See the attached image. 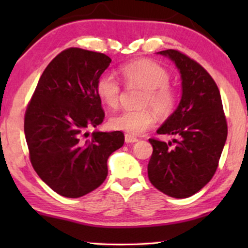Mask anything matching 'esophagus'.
Here are the masks:
<instances>
[{
	"instance_id": "1",
	"label": "esophagus",
	"mask_w": 248,
	"mask_h": 248,
	"mask_svg": "<svg viewBox=\"0 0 248 248\" xmlns=\"http://www.w3.org/2000/svg\"><path fill=\"white\" fill-rule=\"evenodd\" d=\"M139 140L133 135L131 134H125V143H134V142H138Z\"/></svg>"
}]
</instances>
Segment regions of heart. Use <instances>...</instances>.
Instances as JSON below:
<instances>
[{"label": "heart", "mask_w": 248, "mask_h": 248, "mask_svg": "<svg viewBox=\"0 0 248 248\" xmlns=\"http://www.w3.org/2000/svg\"><path fill=\"white\" fill-rule=\"evenodd\" d=\"M121 72L128 86L145 90L142 107H151L160 117H167L174 111L177 96L168 84L170 76L165 67L152 61L141 60L125 64L121 67ZM96 93L107 107H117L121 87L114 74L106 72L98 78ZM154 122L155 115L151 109L125 110L109 118V126L113 130L139 135L147 131Z\"/></svg>", "instance_id": "heart-1"}]
</instances>
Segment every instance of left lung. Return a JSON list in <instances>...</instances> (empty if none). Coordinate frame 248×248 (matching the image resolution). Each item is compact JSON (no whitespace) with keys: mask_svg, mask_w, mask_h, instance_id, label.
I'll return each instance as SVG.
<instances>
[{"mask_svg":"<svg viewBox=\"0 0 248 248\" xmlns=\"http://www.w3.org/2000/svg\"><path fill=\"white\" fill-rule=\"evenodd\" d=\"M157 54L175 63L182 80L178 106L158 134L174 135L171 142L150 139L154 151L148 165L149 181L176 199L188 198L208 184L218 167L227 140L221 96L211 76L195 61L167 49Z\"/></svg>","mask_w":248,"mask_h":248,"instance_id":"obj_1","label":"left lung"}]
</instances>
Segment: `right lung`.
Wrapping results in <instances>:
<instances>
[{
	"label": "right lung",
	"instance_id": "add662e5",
	"mask_svg": "<svg viewBox=\"0 0 248 248\" xmlns=\"http://www.w3.org/2000/svg\"><path fill=\"white\" fill-rule=\"evenodd\" d=\"M111 62L101 53L69 48L44 71L25 115V135L35 171L54 192L80 198L103 184L108 157L124 144L120 131L88 128L105 113L96 83Z\"/></svg>",
	"mask_w": 248,
	"mask_h": 248
}]
</instances>
